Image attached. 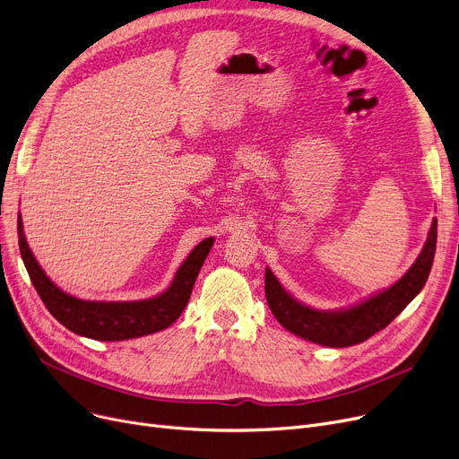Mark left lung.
<instances>
[{"label": "left lung", "instance_id": "obj_1", "mask_svg": "<svg viewBox=\"0 0 459 459\" xmlns=\"http://www.w3.org/2000/svg\"><path fill=\"white\" fill-rule=\"evenodd\" d=\"M437 246V220L433 217L428 239L407 273L387 290L342 310H316L288 294L266 268V299L279 324L305 341L329 348H348L365 342L387 327L422 290Z\"/></svg>", "mask_w": 459, "mask_h": 459}]
</instances>
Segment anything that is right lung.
I'll return each mask as SVG.
<instances>
[{
  "label": "right lung",
  "mask_w": 459,
  "mask_h": 459,
  "mask_svg": "<svg viewBox=\"0 0 459 459\" xmlns=\"http://www.w3.org/2000/svg\"><path fill=\"white\" fill-rule=\"evenodd\" d=\"M18 246L35 290L46 308L52 312V316L72 333L94 341L113 342L158 333L177 322L189 301L193 284H195V279L213 246V238L203 239L189 253L165 292L141 301H85L63 292L35 260L26 242V234H23L20 213Z\"/></svg>",
  "instance_id": "obj_1"
}]
</instances>
